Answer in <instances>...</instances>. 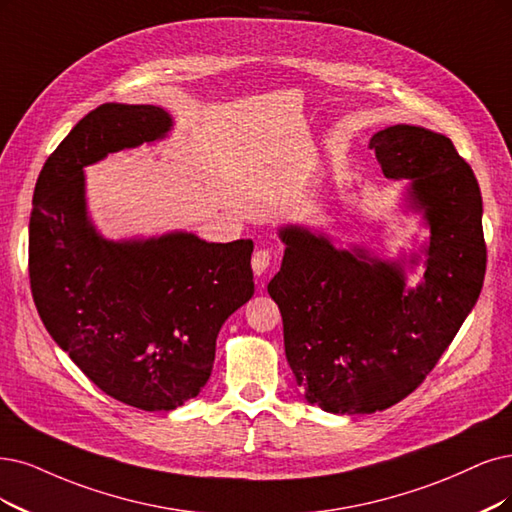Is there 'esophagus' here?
I'll list each match as a JSON object with an SVG mask.
<instances>
[{
	"instance_id": "obj_1",
	"label": "esophagus",
	"mask_w": 512,
	"mask_h": 512,
	"mask_svg": "<svg viewBox=\"0 0 512 512\" xmlns=\"http://www.w3.org/2000/svg\"><path fill=\"white\" fill-rule=\"evenodd\" d=\"M251 266H253V272H255L257 276L266 274L268 268L272 266V251H268V249H257V251L253 253Z\"/></svg>"
}]
</instances>
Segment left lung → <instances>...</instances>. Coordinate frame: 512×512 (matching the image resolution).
Wrapping results in <instances>:
<instances>
[{
  "label": "left lung",
  "mask_w": 512,
  "mask_h": 512,
  "mask_svg": "<svg viewBox=\"0 0 512 512\" xmlns=\"http://www.w3.org/2000/svg\"><path fill=\"white\" fill-rule=\"evenodd\" d=\"M369 147L388 179L409 181V206L430 227L424 280L405 289L401 263L287 225L268 285L297 384L308 403L342 415L388 409L426 380L477 304L487 263L481 189L451 139L396 124Z\"/></svg>",
  "instance_id": "8db88e82"
}]
</instances>
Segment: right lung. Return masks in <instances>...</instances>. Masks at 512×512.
I'll use <instances>...</instances> for the list:
<instances>
[{"label":"right lung","mask_w":512,"mask_h":512,"mask_svg":"<svg viewBox=\"0 0 512 512\" xmlns=\"http://www.w3.org/2000/svg\"><path fill=\"white\" fill-rule=\"evenodd\" d=\"M170 128L156 105L90 111L46 160L29 221V280L44 327L92 384L143 411L198 396L221 325L255 293L253 240L173 232L113 242L88 219L84 166Z\"/></svg>","instance_id":"add662e5"}]
</instances>
